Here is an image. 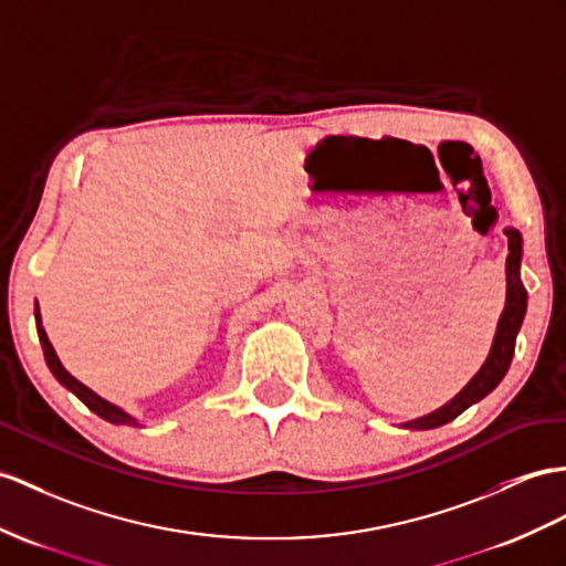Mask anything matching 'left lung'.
Instances as JSON below:
<instances>
[{"instance_id": "8db88e82", "label": "left lung", "mask_w": 566, "mask_h": 566, "mask_svg": "<svg viewBox=\"0 0 566 566\" xmlns=\"http://www.w3.org/2000/svg\"><path fill=\"white\" fill-rule=\"evenodd\" d=\"M509 238V256H506V307L502 312V319L497 326V336H494L492 350L488 363L482 365V369L473 377V381L453 398L451 403L444 408H439L430 416H424L420 420L406 422L410 430H432V427L447 424L453 418H459L461 412L478 403L480 398H485L497 384L504 379L509 365H512L514 348H516V334L523 324V316H526V287L521 285L518 279V266H521V235L516 230L509 228L506 230Z\"/></svg>"}]
</instances>
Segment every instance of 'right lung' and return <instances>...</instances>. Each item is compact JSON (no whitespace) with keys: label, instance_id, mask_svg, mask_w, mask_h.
<instances>
[{"label":"right lung","instance_id":"obj_1","mask_svg":"<svg viewBox=\"0 0 566 566\" xmlns=\"http://www.w3.org/2000/svg\"><path fill=\"white\" fill-rule=\"evenodd\" d=\"M35 319H38V338H40V343H43L45 363H48V367L52 369V375L60 379V384H64V387H66L69 391L76 394V396L81 398V401H84V403L95 412V416H101L103 420L115 422V424H139L132 416H127V412H124L122 408H117V406H113V403H107L105 398H101L98 394L91 391V389L84 387V384H81L78 379H74L72 375H69V371L62 367L57 353H54L52 343L48 340L45 328L40 326V312H38V307H35Z\"/></svg>","mask_w":566,"mask_h":566}]
</instances>
